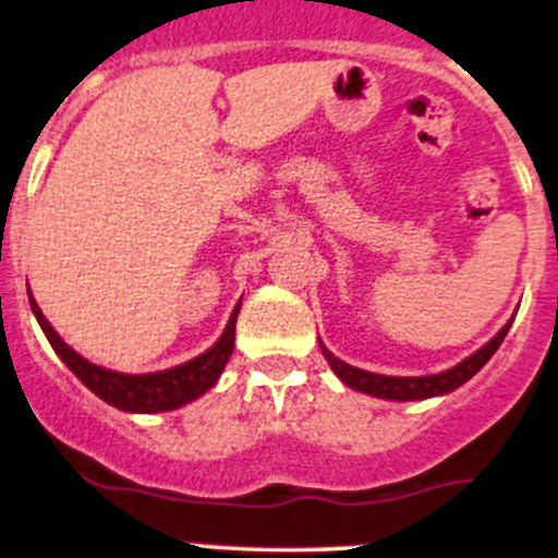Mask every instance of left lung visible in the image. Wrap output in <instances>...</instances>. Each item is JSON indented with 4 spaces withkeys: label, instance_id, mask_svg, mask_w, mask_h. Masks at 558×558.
Returning a JSON list of instances; mask_svg holds the SVG:
<instances>
[{
    "label": "left lung",
    "instance_id": "left-lung-1",
    "mask_svg": "<svg viewBox=\"0 0 558 558\" xmlns=\"http://www.w3.org/2000/svg\"><path fill=\"white\" fill-rule=\"evenodd\" d=\"M508 328H511V323H506L495 339H489L480 352L471 354V357L463 360V363L456 365V368L437 373V376H418V378L378 376V373L352 368V365L341 363L339 357H333V354H330L323 344L320 349L323 354H326L330 368H333L336 376H339L347 387L365 391V395H373V397H384V400H426V397H434V395H448V391L458 389L461 384H466L469 378L474 376V373L480 371L489 357H493L495 349L504 344Z\"/></svg>",
    "mask_w": 558,
    "mask_h": 558
}]
</instances>
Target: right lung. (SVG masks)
Masks as SVG:
<instances>
[{"label":"right lung","instance_id":"right-lung-1","mask_svg":"<svg viewBox=\"0 0 558 558\" xmlns=\"http://www.w3.org/2000/svg\"><path fill=\"white\" fill-rule=\"evenodd\" d=\"M28 302L41 330H45V336L50 339L52 349L60 354V360L76 373L78 381L95 391L100 400H106L108 405L130 410V413H161V410H174L185 405L190 400H195V397H201L204 391H209L214 384H217L219 373L228 365L232 344H235L238 307L230 315L225 333L219 336V341L209 349V352L198 354L195 360H190L185 365H177V368L148 373V376H126V373L106 371L87 363L82 354L73 352V349L54 333L50 323H47V317L41 315L39 307H36L34 296H28Z\"/></svg>","mask_w":558,"mask_h":558}]
</instances>
